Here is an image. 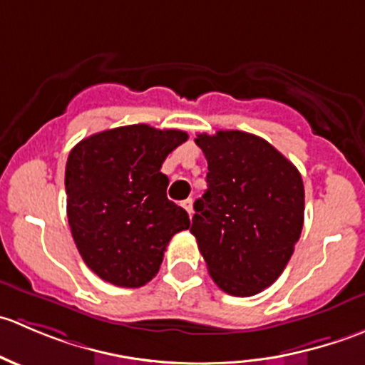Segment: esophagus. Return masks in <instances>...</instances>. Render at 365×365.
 I'll return each mask as SVG.
<instances>
[{"label": "esophagus", "mask_w": 365, "mask_h": 365, "mask_svg": "<svg viewBox=\"0 0 365 365\" xmlns=\"http://www.w3.org/2000/svg\"><path fill=\"white\" fill-rule=\"evenodd\" d=\"M182 206L183 208L187 210V213H189V215H192V200H185V201H182Z\"/></svg>", "instance_id": "obj_1"}]
</instances>
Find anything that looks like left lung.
Masks as SVG:
<instances>
[{"label":"left lung","mask_w":365,"mask_h":365,"mask_svg":"<svg viewBox=\"0 0 365 365\" xmlns=\"http://www.w3.org/2000/svg\"><path fill=\"white\" fill-rule=\"evenodd\" d=\"M208 189L190 233L222 292L252 297L277 281L304 226V182L268 141L240 130L197 134Z\"/></svg>","instance_id":"8db88e82"}]
</instances>
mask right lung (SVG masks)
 I'll return each mask as SVG.
<instances>
[{"mask_svg":"<svg viewBox=\"0 0 365 365\" xmlns=\"http://www.w3.org/2000/svg\"><path fill=\"white\" fill-rule=\"evenodd\" d=\"M182 130L127 125L77 143L65 168L67 217L84 263L106 282L139 288L159 272L176 233L189 230L182 206L165 196V157Z\"/></svg>","mask_w":365,"mask_h":365,"instance_id":"right-lung-1","label":"right lung"}]
</instances>
